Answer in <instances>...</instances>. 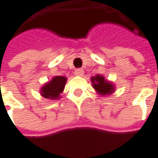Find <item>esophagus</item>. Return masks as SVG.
Returning a JSON list of instances; mask_svg holds the SVG:
<instances>
[{"label": "esophagus", "instance_id": "34e87169", "mask_svg": "<svg viewBox=\"0 0 158 158\" xmlns=\"http://www.w3.org/2000/svg\"><path fill=\"white\" fill-rule=\"evenodd\" d=\"M74 73H75V75H77V76H82V75H83V73H84V72H83V70H82V69H77Z\"/></svg>", "mask_w": 158, "mask_h": 158}]
</instances>
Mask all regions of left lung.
Segmentation results:
<instances>
[{
  "label": "left lung",
  "instance_id": "obj_1",
  "mask_svg": "<svg viewBox=\"0 0 158 158\" xmlns=\"http://www.w3.org/2000/svg\"><path fill=\"white\" fill-rule=\"evenodd\" d=\"M93 87L97 91L98 94L105 95L108 94H111L114 92V86L110 83L105 80V79L101 76V75H97L95 77H93L92 79Z\"/></svg>",
  "mask_w": 158,
  "mask_h": 158
}]
</instances>
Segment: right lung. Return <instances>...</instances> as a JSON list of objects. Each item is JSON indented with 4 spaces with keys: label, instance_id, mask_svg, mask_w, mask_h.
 Here are the masks:
<instances>
[{
    "label": "right lung",
    "instance_id": "add662e5",
    "mask_svg": "<svg viewBox=\"0 0 158 158\" xmlns=\"http://www.w3.org/2000/svg\"><path fill=\"white\" fill-rule=\"evenodd\" d=\"M66 83V78L56 76L41 88V94L47 99H57L60 97Z\"/></svg>",
    "mask_w": 158,
    "mask_h": 158
}]
</instances>
